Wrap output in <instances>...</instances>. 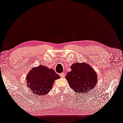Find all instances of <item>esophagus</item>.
I'll return each mask as SVG.
<instances>
[{"mask_svg": "<svg viewBox=\"0 0 123 123\" xmlns=\"http://www.w3.org/2000/svg\"><path fill=\"white\" fill-rule=\"evenodd\" d=\"M60 75L61 77H62V78H64V77H65V74H64V73H62L60 74Z\"/></svg>", "mask_w": 123, "mask_h": 123, "instance_id": "1", "label": "esophagus"}]
</instances>
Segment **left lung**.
<instances>
[{
    "label": "left lung",
    "mask_w": 123,
    "mask_h": 123,
    "mask_svg": "<svg viewBox=\"0 0 123 123\" xmlns=\"http://www.w3.org/2000/svg\"><path fill=\"white\" fill-rule=\"evenodd\" d=\"M72 71L66 78L71 88L75 92L86 93L95 87L97 83V74L88 64L75 63L71 66Z\"/></svg>",
    "instance_id": "8db88e82"
}]
</instances>
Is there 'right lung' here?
Wrapping results in <instances>:
<instances>
[{"label":"right lung","instance_id":"1","mask_svg":"<svg viewBox=\"0 0 123 123\" xmlns=\"http://www.w3.org/2000/svg\"><path fill=\"white\" fill-rule=\"evenodd\" d=\"M60 78L53 69L39 66L33 68L26 77L27 86L36 96L45 95L51 90L55 80Z\"/></svg>","mask_w":123,"mask_h":123}]
</instances>
